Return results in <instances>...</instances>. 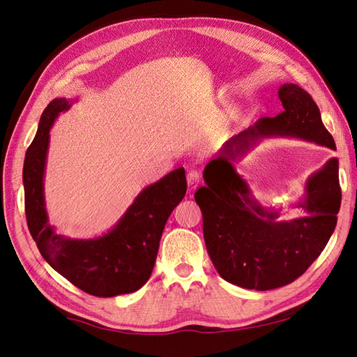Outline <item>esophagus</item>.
<instances>
[{"instance_id":"1","label":"esophagus","mask_w":357,"mask_h":357,"mask_svg":"<svg viewBox=\"0 0 357 357\" xmlns=\"http://www.w3.org/2000/svg\"><path fill=\"white\" fill-rule=\"evenodd\" d=\"M201 181V172L197 169H190L188 172V186L190 190H195Z\"/></svg>"}]
</instances>
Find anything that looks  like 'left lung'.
Listing matches in <instances>:
<instances>
[{
  "mask_svg": "<svg viewBox=\"0 0 357 357\" xmlns=\"http://www.w3.org/2000/svg\"><path fill=\"white\" fill-rule=\"evenodd\" d=\"M278 98L284 112L259 119L229 138L204 169L207 186L195 193L214 268L226 282L255 290L282 287L304 274L326 247L341 205L337 158L307 180L305 197L298 204L307 215L290 222H277L280 210L264 208L236 174L231 160L264 137H295L335 150L333 138L308 92L286 83L278 89Z\"/></svg>",
  "mask_w": 357,
  "mask_h": 357,
  "instance_id": "left-lung-1",
  "label": "left lung"
}]
</instances>
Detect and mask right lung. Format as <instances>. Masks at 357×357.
Here are the masks:
<instances>
[{
  "label": "right lung",
  "mask_w": 357,
  "mask_h": 357,
  "mask_svg": "<svg viewBox=\"0 0 357 357\" xmlns=\"http://www.w3.org/2000/svg\"><path fill=\"white\" fill-rule=\"evenodd\" d=\"M68 109L66 98L53 100L43 112L37 135L26 150L24 189L28 229L45 261L86 294L100 298L132 294L150 278L165 223L186 195L185 168L171 171L147 186L105 235L92 240L58 235L49 223L43 178L50 128L58 114Z\"/></svg>",
  "instance_id": "1"
}]
</instances>
